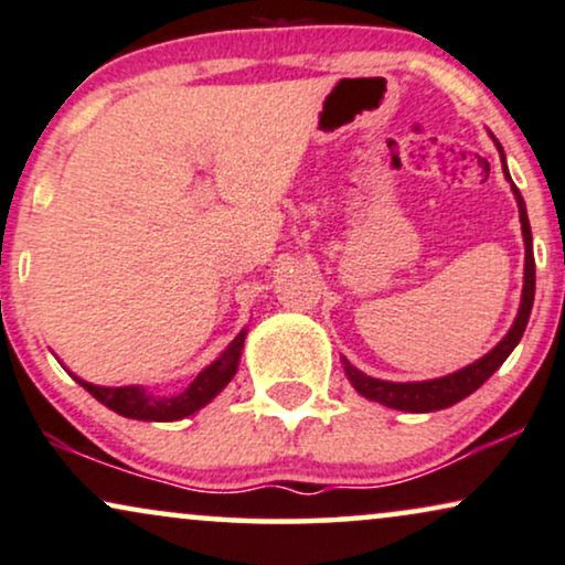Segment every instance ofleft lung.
Here are the masks:
<instances>
[{
  "label": "left lung",
  "instance_id": "left-lung-1",
  "mask_svg": "<svg viewBox=\"0 0 565 565\" xmlns=\"http://www.w3.org/2000/svg\"><path fill=\"white\" fill-rule=\"evenodd\" d=\"M490 138H492V142H495L498 153H501L505 180L511 182L501 142L495 140V135H490ZM511 190H513V198H516V205H519L521 237H524V289H521V305H519L516 318H513V326L509 328V333H505L488 354L480 356L477 362H472V365L456 370V373H448L443 377H433V381H414V383L381 381V377L365 375L362 370H356L352 362L347 360V356H341V362H344V373L349 377V383L354 385L356 394L370 398V402L388 406V409H398V412H417V414L438 412V409H446V406L459 404L461 398H467L469 394H475V391L480 388V385L488 381V377L495 373V370L501 367L505 360H509V354L516 349L521 335H524L526 323H530V312H532V302H534V255H532L530 218H526L524 198H521L516 184H511Z\"/></svg>",
  "mask_w": 565,
  "mask_h": 565
}]
</instances>
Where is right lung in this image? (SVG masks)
I'll return each instance as SVG.
<instances>
[{
	"mask_svg": "<svg viewBox=\"0 0 565 565\" xmlns=\"http://www.w3.org/2000/svg\"><path fill=\"white\" fill-rule=\"evenodd\" d=\"M245 335L247 328H242V331L234 335L232 344L218 354V360H213L209 367L200 370L195 381H192L182 394L174 396H156L148 388H142V385H117V388H114V385H96L73 375L67 367L64 370H67V373L73 375L96 402L109 406L111 412L122 414V417L142 419V423H174V419H184L190 417V414L203 409L205 404H211L213 398L230 385L239 367L242 349H245Z\"/></svg>",
	"mask_w": 565,
	"mask_h": 565,
	"instance_id": "1",
	"label": "right lung"
}]
</instances>
